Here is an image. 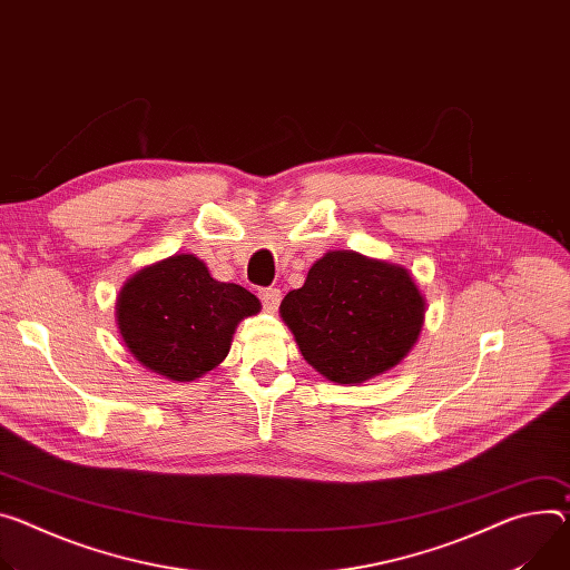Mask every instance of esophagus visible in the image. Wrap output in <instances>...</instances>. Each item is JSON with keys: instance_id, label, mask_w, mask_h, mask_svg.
I'll return each instance as SVG.
<instances>
[{"instance_id": "obj_1", "label": "esophagus", "mask_w": 570, "mask_h": 570, "mask_svg": "<svg viewBox=\"0 0 570 570\" xmlns=\"http://www.w3.org/2000/svg\"><path fill=\"white\" fill-rule=\"evenodd\" d=\"M258 297H262V302H264V306L268 308V312H275V308H277L279 302H282V291L275 288V286L262 288V291H258Z\"/></svg>"}]
</instances>
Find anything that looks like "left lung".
<instances>
[{"label": "left lung", "mask_w": 570, "mask_h": 570, "mask_svg": "<svg viewBox=\"0 0 570 570\" xmlns=\"http://www.w3.org/2000/svg\"><path fill=\"white\" fill-rule=\"evenodd\" d=\"M279 314L306 364L330 382L361 384L397 366L419 341L425 297L406 268L336 249L282 299Z\"/></svg>", "instance_id": "8db88e82"}]
</instances>
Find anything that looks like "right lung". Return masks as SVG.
<instances>
[{"label":"right lung","mask_w":570,"mask_h":570,"mask_svg":"<svg viewBox=\"0 0 570 570\" xmlns=\"http://www.w3.org/2000/svg\"><path fill=\"white\" fill-rule=\"evenodd\" d=\"M258 308L256 295L214 279L195 254H175L127 279L116 318L125 345L145 368L193 382L220 364L236 325Z\"/></svg>","instance_id":"1"}]
</instances>
